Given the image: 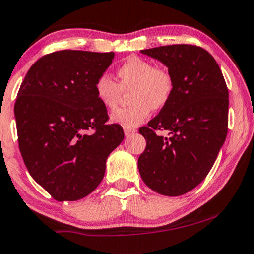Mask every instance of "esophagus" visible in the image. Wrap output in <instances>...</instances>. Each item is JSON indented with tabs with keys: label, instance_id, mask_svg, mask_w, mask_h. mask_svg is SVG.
<instances>
[{
	"label": "esophagus",
	"instance_id": "obj_1",
	"mask_svg": "<svg viewBox=\"0 0 254 254\" xmlns=\"http://www.w3.org/2000/svg\"><path fill=\"white\" fill-rule=\"evenodd\" d=\"M124 130H125V135H126V137H128V135H130L132 133L135 132L134 128H126V127H125Z\"/></svg>",
	"mask_w": 254,
	"mask_h": 254
}]
</instances>
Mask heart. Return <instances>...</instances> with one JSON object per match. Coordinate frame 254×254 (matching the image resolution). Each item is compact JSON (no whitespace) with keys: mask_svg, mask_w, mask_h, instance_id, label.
<instances>
[{"mask_svg":"<svg viewBox=\"0 0 254 254\" xmlns=\"http://www.w3.org/2000/svg\"><path fill=\"white\" fill-rule=\"evenodd\" d=\"M120 85L108 73H103L94 84L95 95L108 110H115L121 97V88L132 87L129 98L134 103L121 109L111 116L114 124L126 128H134L149 116L150 110L163 108L173 92V78L162 67H155L151 62L132 56L117 69Z\"/></svg>","mask_w":254,"mask_h":254,"instance_id":"heart-1","label":"heart"}]
</instances>
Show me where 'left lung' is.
I'll use <instances>...</instances> for the list:
<instances>
[{
	"instance_id": "left-lung-1",
	"label": "left lung",
	"mask_w": 254,
	"mask_h": 254,
	"mask_svg": "<svg viewBox=\"0 0 254 254\" xmlns=\"http://www.w3.org/2000/svg\"><path fill=\"white\" fill-rule=\"evenodd\" d=\"M162 63L173 92L159 115L141 127L146 148L138 159L141 179L154 191L179 196L211 171L228 133L229 92L213 57L191 45L140 51ZM155 130H166L167 137Z\"/></svg>"
}]
</instances>
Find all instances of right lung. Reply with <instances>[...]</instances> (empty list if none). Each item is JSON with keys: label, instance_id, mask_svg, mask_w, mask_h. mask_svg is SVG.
Here are the masks:
<instances>
[{"label": "right lung", "instance_id": "add662e5", "mask_svg": "<svg viewBox=\"0 0 254 254\" xmlns=\"http://www.w3.org/2000/svg\"><path fill=\"white\" fill-rule=\"evenodd\" d=\"M114 56L54 52L30 67L19 89V149L30 176L54 200L89 195L104 178L110 152L124 140L121 126L106 124V108L94 91Z\"/></svg>", "mask_w": 254, "mask_h": 254}]
</instances>
